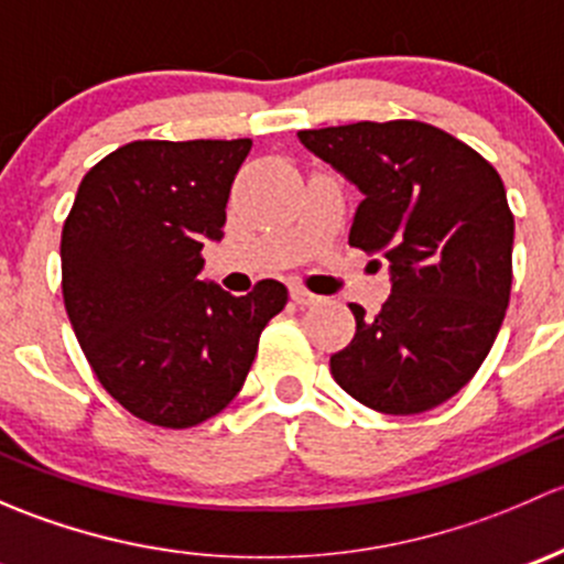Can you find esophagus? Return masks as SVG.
<instances>
[{"label":"esophagus","instance_id":"34e87169","mask_svg":"<svg viewBox=\"0 0 564 564\" xmlns=\"http://www.w3.org/2000/svg\"><path fill=\"white\" fill-rule=\"evenodd\" d=\"M289 292H292V300L297 305H316V303H322V297H318V294L308 292V289H303V286H300V283H292V289H289Z\"/></svg>","mask_w":564,"mask_h":564}]
</instances>
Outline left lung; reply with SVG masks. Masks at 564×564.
Here are the masks:
<instances>
[{"label":"left lung","mask_w":564,"mask_h":564,"mask_svg":"<svg viewBox=\"0 0 564 564\" xmlns=\"http://www.w3.org/2000/svg\"><path fill=\"white\" fill-rule=\"evenodd\" d=\"M297 139L362 193L349 246L388 261L392 283L379 314L349 305L357 333L329 357L333 379L384 414L440 406L475 377L508 311L516 224L502 176L414 119Z\"/></svg>","instance_id":"obj_1"}]
</instances>
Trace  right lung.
Masks as SVG:
<instances>
[{
	"label": "right lung",
	"mask_w": 564,
	"mask_h": 564,
	"mask_svg": "<svg viewBox=\"0 0 564 564\" xmlns=\"http://www.w3.org/2000/svg\"><path fill=\"white\" fill-rule=\"evenodd\" d=\"M248 152L250 139L119 147L84 176L62 229L73 333L108 395L152 425L191 429L224 412L289 300L278 281L246 297L198 281Z\"/></svg>",
	"instance_id": "obj_1"
}]
</instances>
